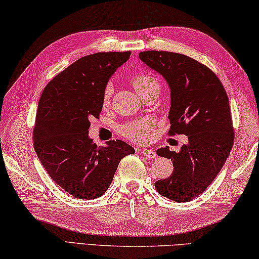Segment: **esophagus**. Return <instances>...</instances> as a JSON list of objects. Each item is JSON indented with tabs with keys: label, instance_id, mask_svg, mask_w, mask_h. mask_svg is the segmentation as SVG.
I'll return each mask as SVG.
<instances>
[{
	"label": "esophagus",
	"instance_id": "34e87169",
	"mask_svg": "<svg viewBox=\"0 0 259 259\" xmlns=\"http://www.w3.org/2000/svg\"><path fill=\"white\" fill-rule=\"evenodd\" d=\"M142 153H143V155L145 157H147V158H155L156 157V153L154 152V150H152V149H144V150H142Z\"/></svg>",
	"mask_w": 259,
	"mask_h": 259
}]
</instances>
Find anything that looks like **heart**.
Returning <instances> with one entry per match:
<instances>
[{"mask_svg":"<svg viewBox=\"0 0 259 259\" xmlns=\"http://www.w3.org/2000/svg\"><path fill=\"white\" fill-rule=\"evenodd\" d=\"M131 84L135 88V91L138 93L140 97H144L146 94L152 92H158L161 91V86L156 78L152 74L148 73H139L136 74L131 78ZM112 93H113V87L112 84H107L103 93V104L109 105L111 101ZM154 121L150 117H142V119L136 120L133 122H128L123 125L120 126V133L124 136V137L129 138L134 142L137 143H144L149 140L152 137V131L154 130Z\"/></svg>","mask_w":259,"mask_h":259,"instance_id":"b5f03b06","label":"heart"}]
</instances>
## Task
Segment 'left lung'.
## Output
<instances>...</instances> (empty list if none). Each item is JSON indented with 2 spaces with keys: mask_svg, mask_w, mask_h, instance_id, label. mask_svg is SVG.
Returning a JSON list of instances; mask_svg holds the SVG:
<instances>
[{
  "mask_svg": "<svg viewBox=\"0 0 259 259\" xmlns=\"http://www.w3.org/2000/svg\"><path fill=\"white\" fill-rule=\"evenodd\" d=\"M144 63L162 74L171 92L168 135H186L180 152L168 146L158 156L171 159L172 175L155 182L159 195L185 203L213 182L231 152L234 131L229 98L218 76L189 56L164 51L140 52Z\"/></svg>",
  "mask_w": 259,
  "mask_h": 259,
  "instance_id": "left-lung-1",
  "label": "left lung"
}]
</instances>
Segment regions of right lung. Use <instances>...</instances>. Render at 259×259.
Wrapping results in <instances>:
<instances>
[{
    "instance_id": "right-lung-1",
    "label": "right lung",
    "mask_w": 259,
    "mask_h": 259,
    "mask_svg": "<svg viewBox=\"0 0 259 259\" xmlns=\"http://www.w3.org/2000/svg\"><path fill=\"white\" fill-rule=\"evenodd\" d=\"M131 52H101L77 60L48 83L38 102L34 147L49 176L78 199H95L110 187L120 161L135 149L122 140L97 147L88 137L100 117L103 93Z\"/></svg>"
}]
</instances>
